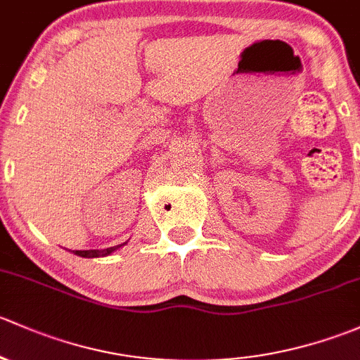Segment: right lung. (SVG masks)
Here are the masks:
<instances>
[{
	"mask_svg": "<svg viewBox=\"0 0 360 360\" xmlns=\"http://www.w3.org/2000/svg\"><path fill=\"white\" fill-rule=\"evenodd\" d=\"M121 246H123V244H117V246L107 248V250H77V251H74V255H77V257H83V258L107 257V255H110V253H114V251H116V250H120Z\"/></svg>",
	"mask_w": 360,
	"mask_h": 360,
	"instance_id": "obj_1",
	"label": "right lung"
}]
</instances>
